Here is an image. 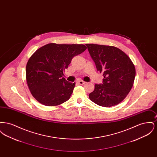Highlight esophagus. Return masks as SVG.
Wrapping results in <instances>:
<instances>
[{
	"label": "esophagus",
	"instance_id": "esophagus-1",
	"mask_svg": "<svg viewBox=\"0 0 157 157\" xmlns=\"http://www.w3.org/2000/svg\"><path fill=\"white\" fill-rule=\"evenodd\" d=\"M78 83L79 84V85H84V84H85L86 82H84V81H78Z\"/></svg>",
	"mask_w": 157,
	"mask_h": 157
}]
</instances>
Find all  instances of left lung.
<instances>
[{
    "label": "left lung",
    "instance_id": "1",
    "mask_svg": "<svg viewBox=\"0 0 157 157\" xmlns=\"http://www.w3.org/2000/svg\"><path fill=\"white\" fill-rule=\"evenodd\" d=\"M98 71L102 73V83L95 84L90 99L101 106L120 104L131 90L135 68L131 59L120 49L106 45L86 44Z\"/></svg>",
    "mask_w": 157,
    "mask_h": 157
}]
</instances>
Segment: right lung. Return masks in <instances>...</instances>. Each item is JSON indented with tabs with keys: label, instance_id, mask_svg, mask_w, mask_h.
I'll return each mask as SVG.
<instances>
[{
	"label": "right lung",
	"instance_id": "obj_1",
	"mask_svg": "<svg viewBox=\"0 0 157 157\" xmlns=\"http://www.w3.org/2000/svg\"><path fill=\"white\" fill-rule=\"evenodd\" d=\"M84 45L49 44L34 53L26 67V81L33 97L46 106H56L67 101L75 83L62 76L72 58L84 52Z\"/></svg>",
	"mask_w": 157,
	"mask_h": 157
}]
</instances>
